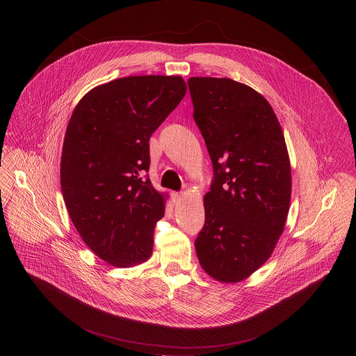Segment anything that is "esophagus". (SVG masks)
I'll list each match as a JSON object with an SVG mask.
<instances>
[{
	"label": "esophagus",
	"instance_id": "34e87169",
	"mask_svg": "<svg viewBox=\"0 0 356 356\" xmlns=\"http://www.w3.org/2000/svg\"><path fill=\"white\" fill-rule=\"evenodd\" d=\"M181 199H182V193H178V192H174V193H172V200H174L175 203H178Z\"/></svg>",
	"mask_w": 356,
	"mask_h": 356
}]
</instances>
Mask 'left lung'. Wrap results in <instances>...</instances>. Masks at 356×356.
<instances>
[{
    "instance_id": "obj_1",
    "label": "left lung",
    "mask_w": 356,
    "mask_h": 356,
    "mask_svg": "<svg viewBox=\"0 0 356 356\" xmlns=\"http://www.w3.org/2000/svg\"><path fill=\"white\" fill-rule=\"evenodd\" d=\"M188 86L213 168L196 252L208 275L238 282L266 263L285 227L292 189L285 138L252 88L211 76Z\"/></svg>"
}]
</instances>
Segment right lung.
Returning a JSON list of instances; mask_svg holds the SVG:
<instances>
[{"label":"right lung","mask_w":356,"mask_h":356,"mask_svg":"<svg viewBox=\"0 0 356 356\" xmlns=\"http://www.w3.org/2000/svg\"><path fill=\"white\" fill-rule=\"evenodd\" d=\"M185 93L181 76L119 78L90 90L71 115L60 165L64 203L86 245L112 266L152 254L164 197L144 178L149 138Z\"/></svg>","instance_id":"obj_1"}]
</instances>
